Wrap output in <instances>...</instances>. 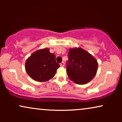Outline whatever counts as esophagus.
<instances>
[{
  "label": "esophagus",
  "instance_id": "esophagus-1",
  "mask_svg": "<svg viewBox=\"0 0 122 122\" xmlns=\"http://www.w3.org/2000/svg\"><path fill=\"white\" fill-rule=\"evenodd\" d=\"M64 65H65V63H64V62H62L60 64V66H64Z\"/></svg>",
  "mask_w": 122,
  "mask_h": 122
}]
</instances>
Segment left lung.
Masks as SVG:
<instances>
[{
  "mask_svg": "<svg viewBox=\"0 0 122 122\" xmlns=\"http://www.w3.org/2000/svg\"><path fill=\"white\" fill-rule=\"evenodd\" d=\"M66 72L72 81L85 84L93 79L98 69L97 60L87 51L81 47L69 49Z\"/></svg>",
  "mask_w": 122,
  "mask_h": 122,
  "instance_id": "left-lung-1",
  "label": "left lung"
}]
</instances>
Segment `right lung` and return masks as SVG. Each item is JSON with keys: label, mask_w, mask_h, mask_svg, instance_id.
Here are the masks:
<instances>
[{"label": "right lung", "mask_w": 122, "mask_h": 122, "mask_svg": "<svg viewBox=\"0 0 122 122\" xmlns=\"http://www.w3.org/2000/svg\"><path fill=\"white\" fill-rule=\"evenodd\" d=\"M49 49L38 50L32 53L26 60L25 69L28 75L34 80L45 82L52 79L60 64L56 61V56L50 53Z\"/></svg>", "instance_id": "obj_1"}]
</instances>
